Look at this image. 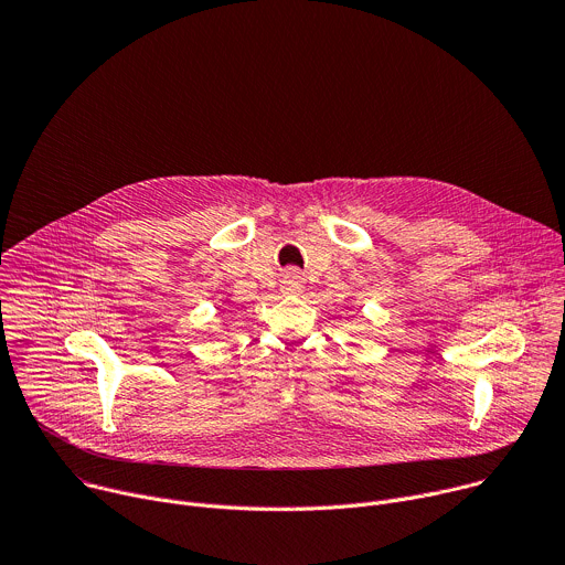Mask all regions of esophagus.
<instances>
[{
    "label": "esophagus",
    "instance_id": "obj_1",
    "mask_svg": "<svg viewBox=\"0 0 565 565\" xmlns=\"http://www.w3.org/2000/svg\"><path fill=\"white\" fill-rule=\"evenodd\" d=\"M301 288H303V277L297 270H288L281 279V292L295 295V292H301Z\"/></svg>",
    "mask_w": 565,
    "mask_h": 565
}]
</instances>
